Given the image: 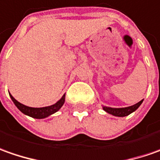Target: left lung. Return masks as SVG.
<instances>
[{
  "mask_svg": "<svg viewBox=\"0 0 160 160\" xmlns=\"http://www.w3.org/2000/svg\"><path fill=\"white\" fill-rule=\"evenodd\" d=\"M143 100H142L139 102L135 103L132 106L126 108H111V107H106V106H103L102 109L106 112L110 113V114H112L113 116H117V117H125V116H128L129 115L130 113L134 112L137 108L140 106L142 104Z\"/></svg>",
  "mask_w": 160,
  "mask_h": 160,
  "instance_id": "left-lung-1",
  "label": "left lung"
}]
</instances>
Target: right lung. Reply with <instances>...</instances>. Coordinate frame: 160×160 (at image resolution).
Masks as SVG:
<instances>
[{"label":"right lung","mask_w":160,"mask_h":160,"mask_svg":"<svg viewBox=\"0 0 160 160\" xmlns=\"http://www.w3.org/2000/svg\"><path fill=\"white\" fill-rule=\"evenodd\" d=\"M9 97L15 103V105L18 108L20 112H22L25 115H28V116L34 118H44L53 114V113L57 112L58 110L63 106V104L64 103V99H65V95H63L62 98L53 105L42 108H32L28 107V106L24 105V104L20 103L19 102H18L10 94H9Z\"/></svg>","instance_id":"right-lung-1"}]
</instances>
